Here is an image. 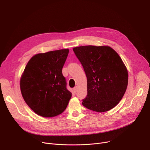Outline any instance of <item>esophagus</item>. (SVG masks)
<instances>
[{"label":"esophagus","instance_id":"34e87169","mask_svg":"<svg viewBox=\"0 0 150 150\" xmlns=\"http://www.w3.org/2000/svg\"><path fill=\"white\" fill-rule=\"evenodd\" d=\"M77 89H78V88L76 87V86H75V87L74 88V92H76L77 91Z\"/></svg>","mask_w":150,"mask_h":150}]
</instances>
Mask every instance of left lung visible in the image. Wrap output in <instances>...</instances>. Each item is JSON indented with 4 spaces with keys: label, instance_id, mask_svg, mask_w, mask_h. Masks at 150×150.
I'll return each mask as SVG.
<instances>
[{
    "label": "left lung",
    "instance_id": "1",
    "mask_svg": "<svg viewBox=\"0 0 150 150\" xmlns=\"http://www.w3.org/2000/svg\"><path fill=\"white\" fill-rule=\"evenodd\" d=\"M73 50L87 77L88 93L83 105L99 112L114 108L128 82L127 67L119 55L109 46H80Z\"/></svg>",
    "mask_w": 150,
    "mask_h": 150
}]
</instances>
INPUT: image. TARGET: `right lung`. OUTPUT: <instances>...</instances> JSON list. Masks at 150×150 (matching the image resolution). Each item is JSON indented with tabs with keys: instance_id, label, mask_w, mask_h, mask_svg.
<instances>
[{
	"instance_id": "1",
	"label": "right lung",
	"mask_w": 150,
	"mask_h": 150,
	"mask_svg": "<svg viewBox=\"0 0 150 150\" xmlns=\"http://www.w3.org/2000/svg\"><path fill=\"white\" fill-rule=\"evenodd\" d=\"M69 49L39 53L28 62L20 81L22 96L39 115L57 116L64 111L72 93L62 69Z\"/></svg>"
}]
</instances>
